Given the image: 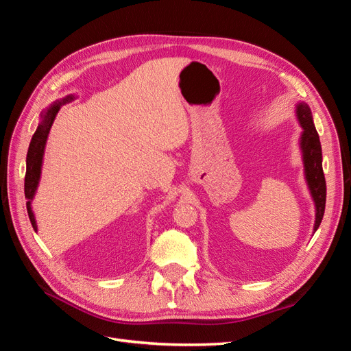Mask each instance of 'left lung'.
<instances>
[{
  "instance_id": "8db88e82",
  "label": "left lung",
  "mask_w": 351,
  "mask_h": 351,
  "mask_svg": "<svg viewBox=\"0 0 351 351\" xmlns=\"http://www.w3.org/2000/svg\"><path fill=\"white\" fill-rule=\"evenodd\" d=\"M297 119H299L303 134H302V151L304 159V171L306 180L312 192L315 205H316V221H315V231L321 226L325 212V202H326V183L322 169V149L319 134H317L311 108L307 104L297 105Z\"/></svg>"
}]
</instances>
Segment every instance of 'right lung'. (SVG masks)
Here are the masks:
<instances>
[{"label": "right lung", "instance_id": "add662e5", "mask_svg": "<svg viewBox=\"0 0 351 351\" xmlns=\"http://www.w3.org/2000/svg\"><path fill=\"white\" fill-rule=\"evenodd\" d=\"M71 97H67L62 102L54 104L52 107L47 111V114L42 117V123L38 125V129L35 134L32 136V141L29 145V151L26 156V176H25V197H26V208H27V215L32 222V227L36 230V221L34 217V212H32L30 208V202L32 197L35 195V190L38 187L39 182V176H40V164H42V156H44V147L47 137L49 133V129L52 125V121H54L56 115L60 110V105L64 104L66 101H71Z\"/></svg>", "mask_w": 351, "mask_h": 351}]
</instances>
